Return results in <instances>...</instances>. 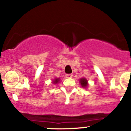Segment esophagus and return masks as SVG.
I'll return each instance as SVG.
<instances>
[{
  "instance_id": "obj_1",
  "label": "esophagus",
  "mask_w": 131,
  "mask_h": 131,
  "mask_svg": "<svg viewBox=\"0 0 131 131\" xmlns=\"http://www.w3.org/2000/svg\"><path fill=\"white\" fill-rule=\"evenodd\" d=\"M65 77H67V78H72V77H73V75H72V74H71V73H70V74H66Z\"/></svg>"
}]
</instances>
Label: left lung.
I'll use <instances>...</instances> for the list:
<instances>
[{
  "mask_svg": "<svg viewBox=\"0 0 131 131\" xmlns=\"http://www.w3.org/2000/svg\"><path fill=\"white\" fill-rule=\"evenodd\" d=\"M80 84H81L82 87H83V88H86V87L88 85V80H87L85 79H84V78L80 79Z\"/></svg>",
  "mask_w": 131,
  "mask_h": 131,
  "instance_id": "8db88e82",
  "label": "left lung"
}]
</instances>
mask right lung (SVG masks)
Returning a JSON list of instances; mask_svg holds the SVG:
<instances>
[{
    "instance_id": "obj_1",
    "label": "right lung",
    "mask_w": 131,
    "mask_h": 131,
    "mask_svg": "<svg viewBox=\"0 0 131 131\" xmlns=\"http://www.w3.org/2000/svg\"><path fill=\"white\" fill-rule=\"evenodd\" d=\"M59 81V79H55L54 80L53 83H54V84H57V83H58Z\"/></svg>"
}]
</instances>
